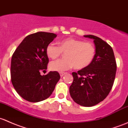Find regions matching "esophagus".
Here are the masks:
<instances>
[{"mask_svg":"<svg viewBox=\"0 0 128 128\" xmlns=\"http://www.w3.org/2000/svg\"><path fill=\"white\" fill-rule=\"evenodd\" d=\"M59 74H60V76L62 77L64 76V75H65L66 74V72H60Z\"/></svg>","mask_w":128,"mask_h":128,"instance_id":"1","label":"esophagus"}]
</instances>
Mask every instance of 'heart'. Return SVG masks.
I'll return each mask as SVG.
<instances>
[{
  "label": "heart",
  "instance_id": "obj_1",
  "mask_svg": "<svg viewBox=\"0 0 128 128\" xmlns=\"http://www.w3.org/2000/svg\"><path fill=\"white\" fill-rule=\"evenodd\" d=\"M46 55L51 59L59 58L65 54L64 59L54 60L49 65L52 71L62 72L74 67L81 70L91 64L96 54V48L93 43L80 40L68 38L59 41V46L50 44L46 50Z\"/></svg>",
  "mask_w": 128,
  "mask_h": 128
}]
</instances>
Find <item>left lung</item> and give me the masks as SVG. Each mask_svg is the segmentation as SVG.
Returning a JSON list of instances; mask_svg holds the SVG:
<instances>
[{"label": "left lung", "mask_w": 128, "mask_h": 128, "mask_svg": "<svg viewBox=\"0 0 128 128\" xmlns=\"http://www.w3.org/2000/svg\"><path fill=\"white\" fill-rule=\"evenodd\" d=\"M94 40L96 54L87 68L72 72L74 80L69 87L72 98L83 106H92L104 100L113 86L116 62L112 48L94 35H84Z\"/></svg>", "instance_id": "1"}]
</instances>
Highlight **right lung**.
Instances as JSON below:
<instances>
[{
	"label": "right lung",
	"mask_w": 128,
	"mask_h": 128,
	"mask_svg": "<svg viewBox=\"0 0 128 128\" xmlns=\"http://www.w3.org/2000/svg\"><path fill=\"white\" fill-rule=\"evenodd\" d=\"M57 36L54 33L37 32L27 36L12 57L10 74L14 88L24 100L39 102L46 100L54 91L60 75L51 71L41 76L49 62L46 50Z\"/></svg>",
	"instance_id": "1"
}]
</instances>
